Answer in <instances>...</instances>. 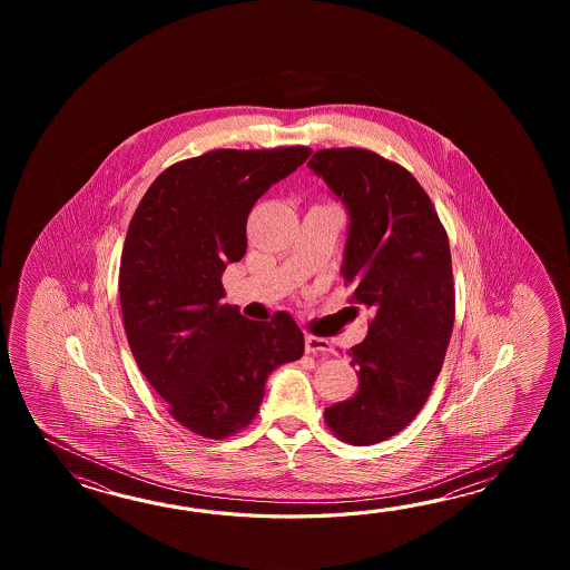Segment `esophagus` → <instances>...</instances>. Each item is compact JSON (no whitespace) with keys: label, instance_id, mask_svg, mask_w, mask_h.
Masks as SVG:
<instances>
[{"label":"esophagus","instance_id":"1","mask_svg":"<svg viewBox=\"0 0 570 570\" xmlns=\"http://www.w3.org/2000/svg\"><path fill=\"white\" fill-rule=\"evenodd\" d=\"M305 352L307 354H330V352H334V344L330 340L307 334L305 336Z\"/></svg>","mask_w":570,"mask_h":570}]
</instances>
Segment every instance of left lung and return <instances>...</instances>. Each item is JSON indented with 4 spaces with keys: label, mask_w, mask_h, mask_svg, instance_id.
I'll return each instance as SVG.
<instances>
[{
    "label": "left lung",
    "mask_w": 570,
    "mask_h": 570,
    "mask_svg": "<svg viewBox=\"0 0 570 570\" xmlns=\"http://www.w3.org/2000/svg\"><path fill=\"white\" fill-rule=\"evenodd\" d=\"M348 207L344 283L373 309L352 346L361 385L324 412L334 436L368 446L395 436L432 393L454 326L449 234L412 173L366 148H322L307 163Z\"/></svg>",
    "instance_id": "left-lung-1"
}]
</instances>
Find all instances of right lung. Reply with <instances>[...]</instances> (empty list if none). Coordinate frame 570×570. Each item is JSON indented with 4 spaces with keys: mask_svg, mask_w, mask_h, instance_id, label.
Wrapping results in <instances>:
<instances>
[{
    "mask_svg": "<svg viewBox=\"0 0 570 570\" xmlns=\"http://www.w3.org/2000/svg\"><path fill=\"white\" fill-rule=\"evenodd\" d=\"M312 148H218L163 170L134 212L120 263V307L136 364L173 420L224 440L250 424L265 381L302 358L303 334L222 303V275L246 253V219Z\"/></svg>",
    "mask_w": 570,
    "mask_h": 570,
    "instance_id": "add662e5",
    "label": "right lung"
}]
</instances>
